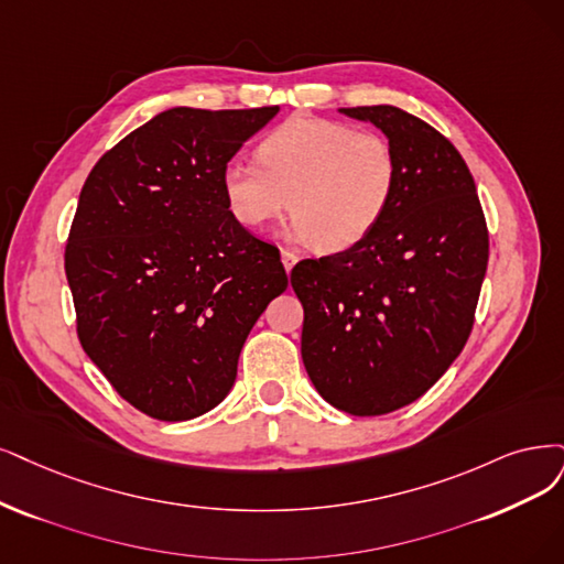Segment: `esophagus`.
Masks as SVG:
<instances>
[{
  "label": "esophagus",
  "mask_w": 564,
  "mask_h": 564,
  "mask_svg": "<svg viewBox=\"0 0 564 564\" xmlns=\"http://www.w3.org/2000/svg\"><path fill=\"white\" fill-rule=\"evenodd\" d=\"M297 256L293 253V250H281V262H283V267H285V271H293V267L297 264Z\"/></svg>",
  "instance_id": "1"
}]
</instances>
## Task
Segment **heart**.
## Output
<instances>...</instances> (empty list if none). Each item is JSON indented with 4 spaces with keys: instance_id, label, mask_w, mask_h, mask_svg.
Segmentation results:
<instances>
[{
    "instance_id": "1",
    "label": "heart",
    "mask_w": 564,
    "mask_h": 564,
    "mask_svg": "<svg viewBox=\"0 0 564 564\" xmlns=\"http://www.w3.org/2000/svg\"><path fill=\"white\" fill-rule=\"evenodd\" d=\"M258 162L229 160L220 187L227 212L248 229L290 206L295 239L344 253L381 223L398 181L386 137L323 118H290L258 145Z\"/></svg>"
}]
</instances>
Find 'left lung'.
Returning <instances> with one entry per match:
<instances>
[{
	"instance_id": "left-lung-1",
	"label": "left lung",
	"mask_w": 564,
	"mask_h": 564,
	"mask_svg": "<svg viewBox=\"0 0 564 564\" xmlns=\"http://www.w3.org/2000/svg\"><path fill=\"white\" fill-rule=\"evenodd\" d=\"M341 113L377 124L398 181L377 229L356 248L295 264L302 360L321 398L383 415L425 394L465 348L488 267V227L455 145L398 107Z\"/></svg>"
}]
</instances>
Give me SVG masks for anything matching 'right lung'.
Returning a JSON list of instances; mask_svg holds the SVG:
<instances>
[{
	"label": "right lung",
	"instance_id": "obj_1",
	"mask_svg": "<svg viewBox=\"0 0 564 564\" xmlns=\"http://www.w3.org/2000/svg\"><path fill=\"white\" fill-rule=\"evenodd\" d=\"M279 107H176L116 143L83 185L65 271L83 350L158 421L218 406L267 304L288 288L279 248L227 212L223 166Z\"/></svg>",
	"mask_w": 564,
	"mask_h": 564
}]
</instances>
